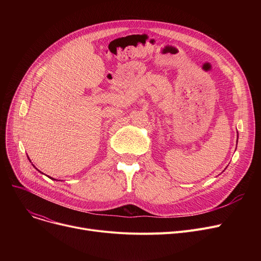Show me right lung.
<instances>
[{
    "mask_svg": "<svg viewBox=\"0 0 261 261\" xmlns=\"http://www.w3.org/2000/svg\"><path fill=\"white\" fill-rule=\"evenodd\" d=\"M40 172H41V171H40Z\"/></svg>",
    "mask_w": 261,
    "mask_h": 261,
    "instance_id": "1",
    "label": "right lung"
}]
</instances>
